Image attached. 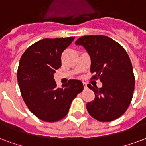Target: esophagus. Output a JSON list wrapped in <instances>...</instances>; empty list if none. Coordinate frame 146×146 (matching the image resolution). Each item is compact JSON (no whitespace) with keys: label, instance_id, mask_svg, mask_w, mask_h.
<instances>
[{"label":"esophagus","instance_id":"esophagus-1","mask_svg":"<svg viewBox=\"0 0 146 146\" xmlns=\"http://www.w3.org/2000/svg\"><path fill=\"white\" fill-rule=\"evenodd\" d=\"M83 85H84V88H87V84L85 83H83Z\"/></svg>","mask_w":146,"mask_h":146}]
</instances>
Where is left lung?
Returning a JSON list of instances; mask_svg holds the SVG:
<instances>
[{"instance_id":"8db88e82","label":"left lung","mask_w":146,"mask_h":146,"mask_svg":"<svg viewBox=\"0 0 146 146\" xmlns=\"http://www.w3.org/2000/svg\"><path fill=\"white\" fill-rule=\"evenodd\" d=\"M75 44L90 55L92 79L100 78L103 86L88 87L95 98L87 104L89 114L100 122H110L126 111L133 98L135 77L130 58L118 42L106 36H84Z\"/></svg>"}]
</instances>
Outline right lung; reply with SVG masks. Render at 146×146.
<instances>
[{"mask_svg":"<svg viewBox=\"0 0 146 146\" xmlns=\"http://www.w3.org/2000/svg\"><path fill=\"white\" fill-rule=\"evenodd\" d=\"M74 37L44 39L30 46L20 58L17 81L22 98L29 110L39 119L56 122L64 118L72 100L83 91L81 81L71 79L57 88L55 70L62 65L63 51Z\"/></svg>","mask_w":146,"mask_h":146,"instance_id":"right-lung-1","label":"right lung"}]
</instances>
